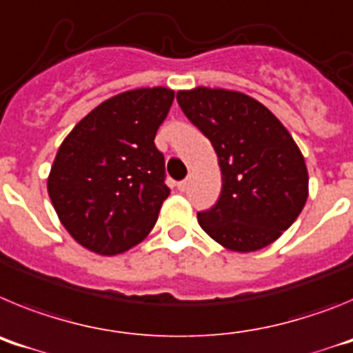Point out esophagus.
Returning a JSON list of instances; mask_svg holds the SVG:
<instances>
[{
    "mask_svg": "<svg viewBox=\"0 0 353 353\" xmlns=\"http://www.w3.org/2000/svg\"><path fill=\"white\" fill-rule=\"evenodd\" d=\"M189 182H191V180H189V179H185V180H182V182H179V183H176V187H179V191H185V189H187V187H189Z\"/></svg>",
    "mask_w": 353,
    "mask_h": 353,
    "instance_id": "esophagus-1",
    "label": "esophagus"
}]
</instances>
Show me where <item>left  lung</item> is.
Wrapping results in <instances>:
<instances>
[{"label":"left lung","mask_w":353,"mask_h":353,"mask_svg":"<svg viewBox=\"0 0 353 353\" xmlns=\"http://www.w3.org/2000/svg\"><path fill=\"white\" fill-rule=\"evenodd\" d=\"M185 117L210 139L221 196L198 223L224 249L252 252L276 242L304 208L310 176L292 134L256 99L226 88L176 92Z\"/></svg>","instance_id":"8db88e82"}]
</instances>
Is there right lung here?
<instances>
[{
    "instance_id": "add662e5",
    "label": "right lung",
    "mask_w": 353,
    "mask_h": 353,
    "mask_svg": "<svg viewBox=\"0 0 353 353\" xmlns=\"http://www.w3.org/2000/svg\"><path fill=\"white\" fill-rule=\"evenodd\" d=\"M174 92L136 88L92 109L58 148L48 192L58 219L84 249L117 256L155 226L170 189L155 134Z\"/></svg>"
}]
</instances>
